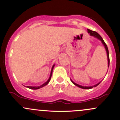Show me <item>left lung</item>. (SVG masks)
<instances>
[{
    "label": "left lung",
    "instance_id": "obj_1",
    "mask_svg": "<svg viewBox=\"0 0 120 120\" xmlns=\"http://www.w3.org/2000/svg\"><path fill=\"white\" fill-rule=\"evenodd\" d=\"M87 32H88V33H89L91 36H93V37L96 38L98 39V40H100V41H101L102 44L103 45V46H104L105 48V49H106V51L107 57H108V67H109V63H110V60H109V50H108V46H107L105 42H104V41H103V38H102L101 36L100 35H99V34L98 33H97L96 31H92V30H91L90 29H87ZM106 74H107V73H106ZM71 80L72 83L73 84H75V85L76 86L79 87L81 88V89H92V88L95 87H97V86H98V84H99V83L101 82V81L99 82V83H97V84H95V85L92 86H81V85H80V84H77V83H75L74 81H72V80L71 79Z\"/></svg>",
    "mask_w": 120,
    "mask_h": 120
}]
</instances>
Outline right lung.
<instances>
[{
  "instance_id": "obj_1",
  "label": "right lung",
  "mask_w": 120,
  "mask_h": 120,
  "mask_svg": "<svg viewBox=\"0 0 120 120\" xmlns=\"http://www.w3.org/2000/svg\"><path fill=\"white\" fill-rule=\"evenodd\" d=\"M55 64H53V65L52 67V69H51V71H50V74L49 78V79H48V80L46 82L44 83V84H41V86H26V87L29 88V89H33V90H37V89H40V88L43 87L45 86L46 85H47V84L49 83V82L50 79H51L52 75L53 70V68H54V67H55Z\"/></svg>"
}]
</instances>
